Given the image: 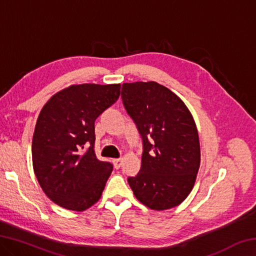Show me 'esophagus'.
<instances>
[{"mask_svg":"<svg viewBox=\"0 0 256 256\" xmlns=\"http://www.w3.org/2000/svg\"><path fill=\"white\" fill-rule=\"evenodd\" d=\"M112 162H114V167L116 168V170H118V168L122 166V162H123V160L120 159V158H118V159H114L112 160Z\"/></svg>","mask_w":256,"mask_h":256,"instance_id":"esophagus-1","label":"esophagus"}]
</instances>
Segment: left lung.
Here are the masks:
<instances>
[{"label": "left lung", "instance_id": "8db88e82", "mask_svg": "<svg viewBox=\"0 0 256 256\" xmlns=\"http://www.w3.org/2000/svg\"><path fill=\"white\" fill-rule=\"evenodd\" d=\"M122 100L141 134V168L128 182L134 196L152 210L180 204L200 168L198 128L183 100L154 81L122 84Z\"/></svg>", "mask_w": 256, "mask_h": 256}]
</instances>
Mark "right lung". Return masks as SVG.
Segmentation results:
<instances>
[{"mask_svg": "<svg viewBox=\"0 0 256 256\" xmlns=\"http://www.w3.org/2000/svg\"><path fill=\"white\" fill-rule=\"evenodd\" d=\"M120 94V84H73L42 108L32 138L34 172L50 200L64 209L84 211L102 196L112 164L94 154V120Z\"/></svg>", "mask_w": 256, "mask_h": 256, "instance_id": "right-lung-1", "label": "right lung"}]
</instances>
